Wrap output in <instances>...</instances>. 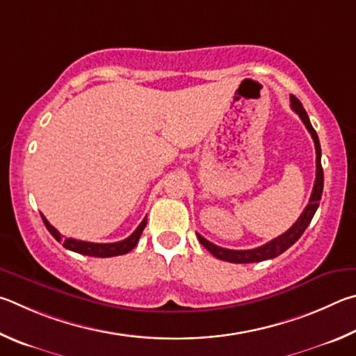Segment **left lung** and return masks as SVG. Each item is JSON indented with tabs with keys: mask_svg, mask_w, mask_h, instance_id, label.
Instances as JSON below:
<instances>
[{
	"mask_svg": "<svg viewBox=\"0 0 356 356\" xmlns=\"http://www.w3.org/2000/svg\"><path fill=\"white\" fill-rule=\"evenodd\" d=\"M291 108L296 114L302 118V122L305 123V127L309 131L311 137L314 140V147H316V181H314V188H313V194H311L309 203L307 204V208L303 209L302 216L298 217L297 222L292 225L288 232L283 233L278 238L272 239L267 244L252 248V250H229V248H223L213 244L208 239H204L202 234L197 233V238L200 241V244L208 248V252L214 254L216 258H219L222 261H228V263H236V264H247V263H259V261H266V259H272L277 258L278 254H282L283 252L288 250L291 245H294L296 242L300 239V236L303 234L305 229L308 228V225L313 220V217L316 214L317 208H319V202L322 198V191H323V170H322V164H321V143H319V137H317V133L313 128V124L309 122V117L307 114V111L303 109L302 103L298 99L291 95Z\"/></svg>",
	"mask_w": 356,
	"mask_h": 356,
	"instance_id": "left-lung-1",
	"label": "left lung"
}]
</instances>
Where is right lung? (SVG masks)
<instances>
[{
	"mask_svg": "<svg viewBox=\"0 0 356 356\" xmlns=\"http://www.w3.org/2000/svg\"><path fill=\"white\" fill-rule=\"evenodd\" d=\"M42 216V220L45 223V227L49 233H51L53 238L62 242V245L68 250L72 252H76L81 254H87V257H95V258H111V257H118V254H124L133 250V248L137 245V242H139L140 234L143 232V228L147 225V217L140 222V225L136 228V232L128 236L127 239H123L120 242H112V244H95V242H86V241H78V239H73V238H64L58 229H56L51 223H49L45 216Z\"/></svg>",
	"mask_w": 356,
	"mask_h": 356,
	"instance_id": "obj_1",
	"label": "right lung"
}]
</instances>
